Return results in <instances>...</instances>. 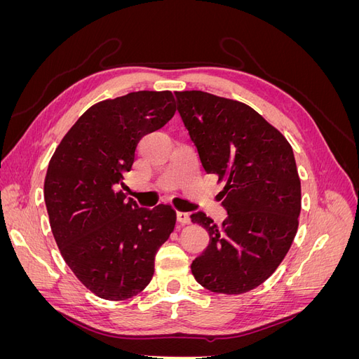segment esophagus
Listing matches in <instances>:
<instances>
[{
    "label": "esophagus",
    "mask_w": 359,
    "mask_h": 359,
    "mask_svg": "<svg viewBox=\"0 0 359 359\" xmlns=\"http://www.w3.org/2000/svg\"><path fill=\"white\" fill-rule=\"evenodd\" d=\"M177 219H178V223H181V224H189L190 223V215L187 212L178 211L177 212Z\"/></svg>",
    "instance_id": "esophagus-1"
}]
</instances>
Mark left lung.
<instances>
[{
	"label": "left lung",
	"mask_w": 359,
	"mask_h": 359,
	"mask_svg": "<svg viewBox=\"0 0 359 359\" xmlns=\"http://www.w3.org/2000/svg\"><path fill=\"white\" fill-rule=\"evenodd\" d=\"M178 112L206 173L224 182L227 219L190 215L210 245L191 274L215 293L240 295L262 285L287 255L301 214V181L287 139L245 103L203 91H177Z\"/></svg>",
	"instance_id": "obj_1"
}]
</instances>
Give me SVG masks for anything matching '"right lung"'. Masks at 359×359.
I'll return each mask as SVG.
<instances>
[{"instance_id":"right-lung-1","label":"right lung","mask_w":359,"mask_h":359,"mask_svg":"<svg viewBox=\"0 0 359 359\" xmlns=\"http://www.w3.org/2000/svg\"><path fill=\"white\" fill-rule=\"evenodd\" d=\"M177 112L170 91H137L93 104L62 137L46 178L45 202L64 262L94 295L124 301L154 276V257L175 229L177 212L139 208L116 186L137 145Z\"/></svg>"}]
</instances>
